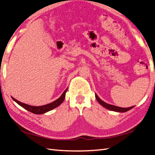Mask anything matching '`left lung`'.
Masks as SVG:
<instances>
[{
  "label": "left lung",
  "mask_w": 155,
  "mask_h": 155,
  "mask_svg": "<svg viewBox=\"0 0 155 155\" xmlns=\"http://www.w3.org/2000/svg\"><path fill=\"white\" fill-rule=\"evenodd\" d=\"M95 98L97 100V101L99 103V104L103 106V107H104L105 108L107 109V110H111V111H117V112H122V113H123V112L128 111L130 110H131L132 108L134 107V106H132V107H130L124 108V107H117V106H115L113 105L108 104H107V103H105L104 101H102V100L97 96V94H95Z\"/></svg>",
  "instance_id": "left-lung-1"
}]
</instances>
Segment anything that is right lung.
I'll return each mask as SVG.
<instances>
[{
    "mask_svg": "<svg viewBox=\"0 0 155 155\" xmlns=\"http://www.w3.org/2000/svg\"><path fill=\"white\" fill-rule=\"evenodd\" d=\"M67 90H68V89H66L64 91V93L62 94V95L60 96L58 99H56V101L51 102L49 104L41 105V106L29 105L23 104V103H21V102L19 101L18 100L13 98V97H11L15 102L17 103V104H19L20 106H21V107H23L24 109H25L26 110L31 112V113L35 114H43L46 113V112H48V111L54 110V108L58 107L60 104H62V103L64 101V99H65L66 93V91H67Z\"/></svg>",
    "mask_w": 155,
    "mask_h": 155,
    "instance_id": "1",
    "label": "right lung"
}]
</instances>
